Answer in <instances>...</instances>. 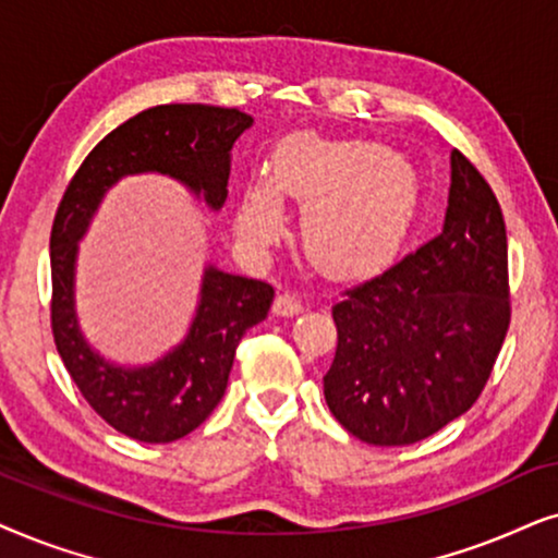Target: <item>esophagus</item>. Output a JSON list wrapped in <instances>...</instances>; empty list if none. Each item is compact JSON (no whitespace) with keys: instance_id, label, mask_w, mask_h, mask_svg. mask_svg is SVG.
<instances>
[{"instance_id":"obj_1","label":"esophagus","mask_w":558,"mask_h":558,"mask_svg":"<svg viewBox=\"0 0 558 558\" xmlns=\"http://www.w3.org/2000/svg\"><path fill=\"white\" fill-rule=\"evenodd\" d=\"M272 311L278 316H295V314H301L303 306H301V301L295 299L293 293H280L278 299H275V303H272Z\"/></svg>"}]
</instances>
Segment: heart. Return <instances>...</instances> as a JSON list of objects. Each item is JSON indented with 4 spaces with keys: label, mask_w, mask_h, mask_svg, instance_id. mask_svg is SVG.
Masks as SVG:
<instances>
[{
    "label": "heart",
    "mask_w": 558,
    "mask_h": 558,
    "mask_svg": "<svg viewBox=\"0 0 558 558\" xmlns=\"http://www.w3.org/2000/svg\"><path fill=\"white\" fill-rule=\"evenodd\" d=\"M278 193L303 206V250L333 278L367 275L390 263L418 206L413 168L398 150L373 140L291 137L275 147L270 183L244 185L236 211V232L252 247H265L283 232Z\"/></svg>",
    "instance_id": "b5f03b06"
}]
</instances>
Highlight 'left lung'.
<instances>
[{
	"instance_id": "1",
	"label": "left lung",
	"mask_w": 558,
	"mask_h": 558,
	"mask_svg": "<svg viewBox=\"0 0 558 558\" xmlns=\"http://www.w3.org/2000/svg\"><path fill=\"white\" fill-rule=\"evenodd\" d=\"M329 411L354 439L408 447L470 411L510 326L508 236L493 189L451 153L441 232L331 308Z\"/></svg>"
}]
</instances>
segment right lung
<instances>
[{
  "mask_svg": "<svg viewBox=\"0 0 558 558\" xmlns=\"http://www.w3.org/2000/svg\"><path fill=\"white\" fill-rule=\"evenodd\" d=\"M252 128L240 109L160 104L111 130L65 189L50 232V326L65 369L86 403L119 434L145 444L183 439L225 398L229 369L244 333L263 322L272 286L209 265L196 316L181 344L143 367H119L94 352L78 329L76 255L107 193L124 175L160 173L181 181L219 211L227 202L229 153Z\"/></svg>",
  "mask_w": 558,
  "mask_h": 558,
  "instance_id": "right-lung-1",
  "label": "right lung"
}]
</instances>
